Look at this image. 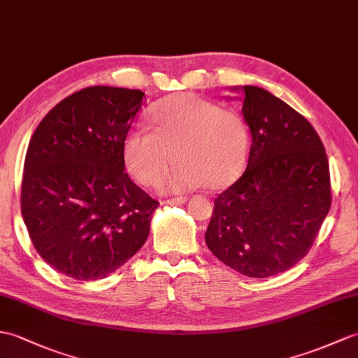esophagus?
<instances>
[{
	"label": "esophagus",
	"mask_w": 358,
	"mask_h": 358,
	"mask_svg": "<svg viewBox=\"0 0 358 358\" xmlns=\"http://www.w3.org/2000/svg\"><path fill=\"white\" fill-rule=\"evenodd\" d=\"M187 198L186 196H177V198H169V199H163V204L173 206V204H182L186 203Z\"/></svg>",
	"instance_id": "1"
}]
</instances>
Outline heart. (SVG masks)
<instances>
[{
	"instance_id": "heart-1",
	"label": "heart",
	"mask_w": 358,
	"mask_h": 358,
	"mask_svg": "<svg viewBox=\"0 0 358 358\" xmlns=\"http://www.w3.org/2000/svg\"><path fill=\"white\" fill-rule=\"evenodd\" d=\"M154 131L132 128L123 141V160L140 185L154 186L176 160L178 168L166 181L171 190L204 185L217 190L230 185L243 169L248 136L235 111L192 93L164 97L151 110Z\"/></svg>"
}]
</instances>
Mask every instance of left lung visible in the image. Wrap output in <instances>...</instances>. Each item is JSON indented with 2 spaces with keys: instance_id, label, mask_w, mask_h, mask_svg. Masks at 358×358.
Here are the masks:
<instances>
[{
  "instance_id": "left-lung-1",
  "label": "left lung",
  "mask_w": 358,
  "mask_h": 358,
  "mask_svg": "<svg viewBox=\"0 0 358 358\" xmlns=\"http://www.w3.org/2000/svg\"><path fill=\"white\" fill-rule=\"evenodd\" d=\"M252 132L247 169L215 198L206 244L248 278L292 268L314 244L331 207L325 148L302 114L267 90L245 85Z\"/></svg>"
}]
</instances>
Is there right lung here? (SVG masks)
I'll return each mask as SVG.
<instances>
[{
    "instance_id": "1",
    "label": "right lung",
    "mask_w": 358,
    "mask_h": 358,
    "mask_svg": "<svg viewBox=\"0 0 358 358\" xmlns=\"http://www.w3.org/2000/svg\"><path fill=\"white\" fill-rule=\"evenodd\" d=\"M145 93L88 87L65 97L33 132L21 213L43 259L79 280L106 278L149 235L159 201L124 171L123 141Z\"/></svg>"
}]
</instances>
